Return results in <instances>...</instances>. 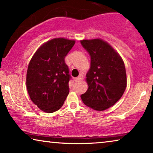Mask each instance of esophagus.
Here are the masks:
<instances>
[{"label": "esophagus", "mask_w": 153, "mask_h": 153, "mask_svg": "<svg viewBox=\"0 0 153 153\" xmlns=\"http://www.w3.org/2000/svg\"><path fill=\"white\" fill-rule=\"evenodd\" d=\"M83 79V74H80L78 77H76V78H75V81H79L82 80Z\"/></svg>", "instance_id": "1"}]
</instances>
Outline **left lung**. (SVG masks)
<instances>
[{
  "label": "left lung",
  "mask_w": 153,
  "mask_h": 153,
  "mask_svg": "<svg viewBox=\"0 0 153 153\" xmlns=\"http://www.w3.org/2000/svg\"><path fill=\"white\" fill-rule=\"evenodd\" d=\"M81 44L91 56V68L86 74L88 88L81 98L94 110H106L120 99L126 88L124 62L102 39H83Z\"/></svg>",
  "instance_id": "left-lung-1"
}]
</instances>
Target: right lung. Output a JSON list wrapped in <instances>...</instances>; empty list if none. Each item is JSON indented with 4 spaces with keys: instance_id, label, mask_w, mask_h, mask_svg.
Returning <instances> with one entry per match:
<instances>
[{
    "instance_id": "1",
    "label": "right lung",
    "mask_w": 153,
    "mask_h": 153,
    "mask_svg": "<svg viewBox=\"0 0 153 153\" xmlns=\"http://www.w3.org/2000/svg\"><path fill=\"white\" fill-rule=\"evenodd\" d=\"M75 41L55 38L37 50L29 62L26 86L31 100L47 113L60 109L68 95L71 76L65 58Z\"/></svg>"
}]
</instances>
